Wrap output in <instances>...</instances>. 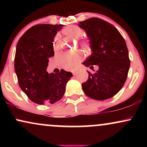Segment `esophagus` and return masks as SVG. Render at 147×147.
Masks as SVG:
<instances>
[{
    "label": "esophagus",
    "instance_id": "34e87169",
    "mask_svg": "<svg viewBox=\"0 0 147 147\" xmlns=\"http://www.w3.org/2000/svg\"><path fill=\"white\" fill-rule=\"evenodd\" d=\"M72 75H75L76 74H77V71H76V70H72Z\"/></svg>",
    "mask_w": 147,
    "mask_h": 147
}]
</instances>
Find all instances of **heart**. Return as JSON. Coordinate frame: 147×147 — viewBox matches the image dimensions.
Wrapping results in <instances>:
<instances>
[{"mask_svg":"<svg viewBox=\"0 0 147 147\" xmlns=\"http://www.w3.org/2000/svg\"><path fill=\"white\" fill-rule=\"evenodd\" d=\"M62 33L70 38H79L83 35L84 30L78 25H69L62 30ZM80 45L85 52L90 50V43L88 39H81ZM53 49L55 52H59L62 49V43L59 35H56L53 40ZM82 60L80 55H64L59 59V63L62 68L71 70Z\"/></svg>","mask_w":147,"mask_h":147,"instance_id":"1","label":"heart"}]
</instances>
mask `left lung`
<instances>
[{"mask_svg": "<svg viewBox=\"0 0 147 147\" xmlns=\"http://www.w3.org/2000/svg\"><path fill=\"white\" fill-rule=\"evenodd\" d=\"M90 42L92 55L84 62L86 67H99L82 84L84 93L90 98L104 100L111 98L122 89L130 67L129 51L119 32L111 23L99 18L79 22Z\"/></svg>", "mask_w": 147, "mask_h": 147, "instance_id": "obj_1", "label": "left lung"}]
</instances>
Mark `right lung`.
<instances>
[{
    "label": "right lung",
    "instance_id": "1",
    "mask_svg": "<svg viewBox=\"0 0 147 147\" xmlns=\"http://www.w3.org/2000/svg\"><path fill=\"white\" fill-rule=\"evenodd\" d=\"M62 27L63 25H34L23 34L16 45L14 70L18 84L36 104H54L60 100L72 76L64 70L57 74L46 71L49 58L55 55L52 42Z\"/></svg>",
    "mask_w": 147,
    "mask_h": 147
}]
</instances>
